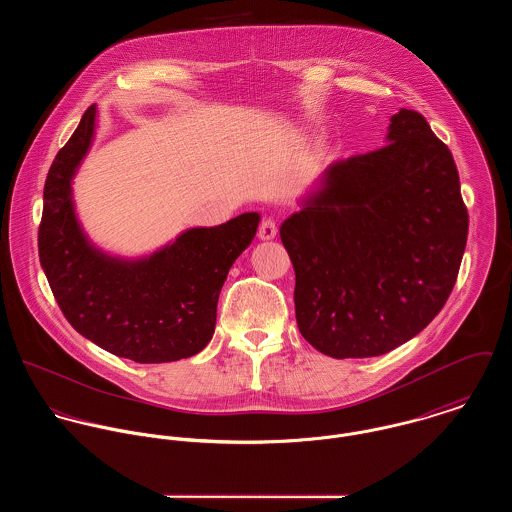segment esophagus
Here are the masks:
<instances>
[{"label": "esophagus", "instance_id": "esophagus-1", "mask_svg": "<svg viewBox=\"0 0 512 512\" xmlns=\"http://www.w3.org/2000/svg\"><path fill=\"white\" fill-rule=\"evenodd\" d=\"M276 232H278V226L272 219H264L258 226V238H262V240H272L276 236Z\"/></svg>", "mask_w": 512, "mask_h": 512}]
</instances>
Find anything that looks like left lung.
Here are the masks:
<instances>
[{"label":"left lung","instance_id":"obj_1","mask_svg":"<svg viewBox=\"0 0 512 512\" xmlns=\"http://www.w3.org/2000/svg\"><path fill=\"white\" fill-rule=\"evenodd\" d=\"M386 142L329 165L280 228L297 327L333 359L384 355L428 327L467 244L459 173L426 118L402 108Z\"/></svg>","mask_w":512,"mask_h":512}]
</instances>
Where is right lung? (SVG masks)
Masks as SVG:
<instances>
[{"label":"right lung","instance_id":"add662e5","mask_svg":"<svg viewBox=\"0 0 512 512\" xmlns=\"http://www.w3.org/2000/svg\"><path fill=\"white\" fill-rule=\"evenodd\" d=\"M94 128L92 104L49 169L39 226L43 272L67 321L104 351L144 365L189 359L213 339L220 288L260 215L189 228L138 260L104 254L86 238L73 203L74 173Z\"/></svg>","mask_w":512,"mask_h":512}]
</instances>
